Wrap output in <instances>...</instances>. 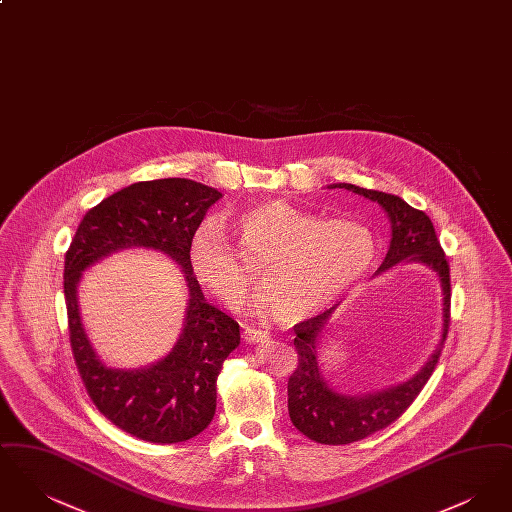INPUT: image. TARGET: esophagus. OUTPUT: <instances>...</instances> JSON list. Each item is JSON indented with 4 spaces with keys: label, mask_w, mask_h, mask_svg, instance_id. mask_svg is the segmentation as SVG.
Wrapping results in <instances>:
<instances>
[{
    "label": "esophagus",
    "mask_w": 512,
    "mask_h": 512,
    "mask_svg": "<svg viewBox=\"0 0 512 512\" xmlns=\"http://www.w3.org/2000/svg\"><path fill=\"white\" fill-rule=\"evenodd\" d=\"M268 332L265 330H259V328H251L247 326L244 330V341L247 343H259V341H267Z\"/></svg>",
    "instance_id": "34e87169"
}]
</instances>
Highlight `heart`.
I'll return each mask as SVG.
<instances>
[{
  "label": "heart",
  "instance_id": "heart-1",
  "mask_svg": "<svg viewBox=\"0 0 512 512\" xmlns=\"http://www.w3.org/2000/svg\"><path fill=\"white\" fill-rule=\"evenodd\" d=\"M376 245L363 224L320 220L286 201H263L240 215L236 245L219 224L203 222L190 240L188 259L197 282L224 305L236 307L255 284L267 293L253 307L272 303L284 324L307 320L353 288L372 267Z\"/></svg>",
  "mask_w": 512,
  "mask_h": 512
}]
</instances>
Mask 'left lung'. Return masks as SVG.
I'll use <instances>...</instances> for the list:
<instances>
[{"label":"left lung","mask_w":512,"mask_h":512,"mask_svg":"<svg viewBox=\"0 0 512 512\" xmlns=\"http://www.w3.org/2000/svg\"><path fill=\"white\" fill-rule=\"evenodd\" d=\"M332 188H345L353 194L378 201L388 213L391 220L390 249L376 274L386 272L401 261H420L438 274L443 288V334L438 349L409 382L372 395H341L328 388L320 378L317 363L318 334L328 324L334 307L293 326L297 366L288 380V411L293 426L303 436L317 443L347 445L390 426L391 422H395L411 407L416 395L430 380L438 365L451 320V274L434 224L424 211L414 209L399 195L366 190L353 184H334L330 190Z\"/></svg>","instance_id":"left-lung-1"}]
</instances>
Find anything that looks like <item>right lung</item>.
<instances>
[{"instance_id":"1","label":"right lung","mask_w":512,"mask_h":512,"mask_svg":"<svg viewBox=\"0 0 512 512\" xmlns=\"http://www.w3.org/2000/svg\"><path fill=\"white\" fill-rule=\"evenodd\" d=\"M220 197L219 190L186 178L136 182L92 207L65 253L63 288L78 374L99 413L134 438L161 445L186 441L215 416L217 378L224 359L240 345V326L207 303L188 249ZM126 246H149L171 256L185 270L191 290L181 340L163 362L138 371L109 369L98 361L75 303L81 270Z\"/></svg>"}]
</instances>
